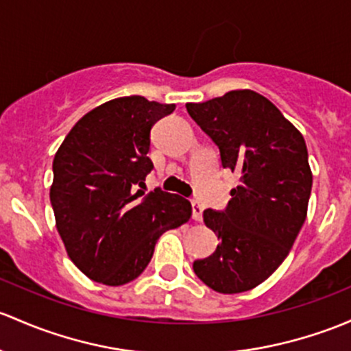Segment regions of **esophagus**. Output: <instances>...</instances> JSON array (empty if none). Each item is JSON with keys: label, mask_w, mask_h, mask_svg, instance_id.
Wrapping results in <instances>:
<instances>
[{"label": "esophagus", "mask_w": 351, "mask_h": 351, "mask_svg": "<svg viewBox=\"0 0 351 351\" xmlns=\"http://www.w3.org/2000/svg\"><path fill=\"white\" fill-rule=\"evenodd\" d=\"M191 212H193V220L195 222H202V217H204V205L198 200L191 202Z\"/></svg>", "instance_id": "obj_1"}]
</instances>
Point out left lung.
<instances>
[{
    "label": "left lung",
    "instance_id": "1",
    "mask_svg": "<svg viewBox=\"0 0 351 351\" xmlns=\"http://www.w3.org/2000/svg\"><path fill=\"white\" fill-rule=\"evenodd\" d=\"M186 110L219 146L223 168L239 175L227 208L204 212L220 243L193 271L217 293H243L282 264L306 220L313 175L304 138L249 88L188 102Z\"/></svg>",
    "mask_w": 351,
    "mask_h": 351
}]
</instances>
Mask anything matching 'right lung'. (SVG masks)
<instances>
[{
	"instance_id": "right-lung-1",
	"label": "right lung",
	"mask_w": 351,
	"mask_h": 351,
	"mask_svg": "<svg viewBox=\"0 0 351 351\" xmlns=\"http://www.w3.org/2000/svg\"><path fill=\"white\" fill-rule=\"evenodd\" d=\"M175 110L141 95L87 112L53 158L50 202L70 261L95 282L138 278L163 232L191 217L190 202L156 188L145 195L153 124Z\"/></svg>"
}]
</instances>
